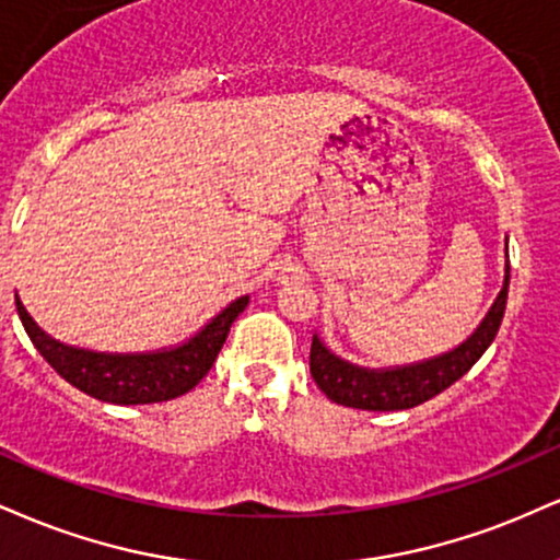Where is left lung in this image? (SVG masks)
<instances>
[{"instance_id": "8db88e82", "label": "left lung", "mask_w": 560, "mask_h": 560, "mask_svg": "<svg viewBox=\"0 0 560 560\" xmlns=\"http://www.w3.org/2000/svg\"><path fill=\"white\" fill-rule=\"evenodd\" d=\"M509 258V240H506ZM509 260L503 268V287L498 292L480 326L475 328L459 347L448 352L430 357V360L409 362V365L394 368H362L345 357L334 354L331 349L313 334V347H310V373L313 381L328 399L341 404V407L368 409V412H396V409H412L417 404L433 399V396L446 390L469 368L485 354V349L493 345L498 328H501L503 313H506L509 298Z\"/></svg>"}]
</instances>
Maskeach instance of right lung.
Returning a JSON list of instances; mask_svg holds the SVG:
<instances>
[{"instance_id":"right-lung-1","label":"right lung","mask_w":560,"mask_h":560,"mask_svg":"<svg viewBox=\"0 0 560 560\" xmlns=\"http://www.w3.org/2000/svg\"><path fill=\"white\" fill-rule=\"evenodd\" d=\"M247 302H250L247 294L232 300L190 339L174 347H161L153 352H96V349L65 345L46 334L15 294L25 334L31 336L33 347L42 352L44 360L83 394L122 407L170 401L198 386L224 347L229 326L247 307Z\"/></svg>"}]
</instances>
